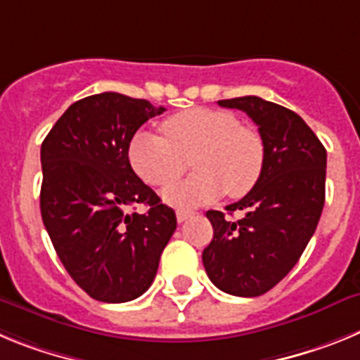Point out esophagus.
<instances>
[{
	"instance_id": "34e87169",
	"label": "esophagus",
	"mask_w": 360,
	"mask_h": 360,
	"mask_svg": "<svg viewBox=\"0 0 360 360\" xmlns=\"http://www.w3.org/2000/svg\"><path fill=\"white\" fill-rule=\"evenodd\" d=\"M191 216H193V212L191 211H182V209H180V211H176L178 224H184V221H186V219H189Z\"/></svg>"
}]
</instances>
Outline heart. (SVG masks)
I'll return each instance as SVG.
<instances>
[{"instance_id":"b5f03b06","label":"heart","mask_w":360,"mask_h":360,"mask_svg":"<svg viewBox=\"0 0 360 360\" xmlns=\"http://www.w3.org/2000/svg\"><path fill=\"white\" fill-rule=\"evenodd\" d=\"M158 135L142 129L129 144V162L153 187L173 184L191 159L193 176L164 191V200L180 209L198 207L227 191L232 198L247 195L265 165V142L238 117L214 108L180 111L162 122Z\"/></svg>"}]
</instances>
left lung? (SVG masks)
Returning a JSON list of instances; mask_svg holds the SVG:
<instances>
[{
  "instance_id": "8db88e82",
  "label": "left lung",
  "mask_w": 360,
  "mask_h": 360,
  "mask_svg": "<svg viewBox=\"0 0 360 360\" xmlns=\"http://www.w3.org/2000/svg\"><path fill=\"white\" fill-rule=\"evenodd\" d=\"M245 111L265 142V165L240 202L207 211L214 229L202 262L219 290L256 297L294 269L314 236L324 205L326 149L297 113L254 95L218 101Z\"/></svg>"
}]
</instances>
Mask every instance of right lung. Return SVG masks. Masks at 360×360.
I'll return each mask as SVG.
<instances>
[{
  "label": "right lung",
  "mask_w": 360,
  "mask_h": 360,
  "mask_svg": "<svg viewBox=\"0 0 360 360\" xmlns=\"http://www.w3.org/2000/svg\"><path fill=\"white\" fill-rule=\"evenodd\" d=\"M144 98L104 91L73 103L41 144V216L66 272L90 297L144 294L176 229L174 211L136 176L129 142L164 113ZM136 202L144 215L129 213Z\"/></svg>",
  "instance_id": "right-lung-1"
}]
</instances>
